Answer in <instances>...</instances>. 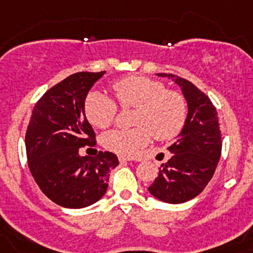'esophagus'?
<instances>
[{"label": "esophagus", "instance_id": "34e87169", "mask_svg": "<svg viewBox=\"0 0 253 253\" xmlns=\"http://www.w3.org/2000/svg\"><path fill=\"white\" fill-rule=\"evenodd\" d=\"M131 160H134L131 156H125V155H120L119 156V162L120 163H126V162H131Z\"/></svg>", "mask_w": 253, "mask_h": 253}]
</instances>
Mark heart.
<instances>
[{
    "label": "heart",
    "instance_id": "heart-1",
    "mask_svg": "<svg viewBox=\"0 0 253 253\" xmlns=\"http://www.w3.org/2000/svg\"><path fill=\"white\" fill-rule=\"evenodd\" d=\"M123 108H135L131 129H112L102 135V145L110 151L131 155L149 143L151 134L159 141L174 138L185 126L187 102L182 94L167 90L164 83L146 76H129L114 84ZM118 106L111 98L91 91L85 99V115L93 126L107 128L114 122Z\"/></svg>",
    "mask_w": 253,
    "mask_h": 253
}]
</instances>
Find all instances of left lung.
I'll return each mask as SVG.
<instances>
[{
	"label": "left lung",
	"mask_w": 253,
	"mask_h": 253,
	"mask_svg": "<svg viewBox=\"0 0 253 253\" xmlns=\"http://www.w3.org/2000/svg\"><path fill=\"white\" fill-rule=\"evenodd\" d=\"M187 102V119L177 138L168 146L170 159L162 164L149 187L152 197L164 203H185L198 197L213 177L220 160L222 141L214 106L193 83L170 74Z\"/></svg>",
	"instance_id": "left-lung-1"
}]
</instances>
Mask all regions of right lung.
<instances>
[{"mask_svg": "<svg viewBox=\"0 0 253 253\" xmlns=\"http://www.w3.org/2000/svg\"><path fill=\"white\" fill-rule=\"evenodd\" d=\"M106 71L71 75L40 98L26 133L29 170L45 195L64 208L97 203L108 187V172L118 156L99 151L81 156L80 149L95 146V134L85 116V99Z\"/></svg>", "mask_w": 253, "mask_h": 253, "instance_id": "right-lung-1", "label": "right lung"}]
</instances>
